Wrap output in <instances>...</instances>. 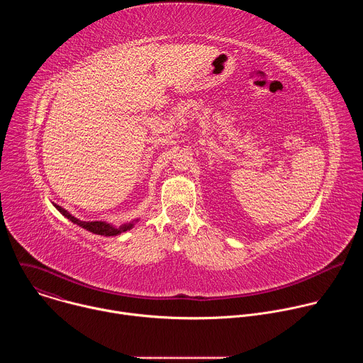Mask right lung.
<instances>
[{"mask_svg":"<svg viewBox=\"0 0 363 363\" xmlns=\"http://www.w3.org/2000/svg\"><path fill=\"white\" fill-rule=\"evenodd\" d=\"M57 210L66 217V218H69L72 223H74V224H77V225H80V227H83V228H86V230H89L90 233H94V234H99V235H106V237H111V235H118V234H121V233H125V231H128V230H130L132 228V224H125V225H122V227H119V228H113V227H111L109 224H105V223H99V221H93V223H84V221H80V220H77V218H74V217H72L66 210H63L62 206H59L57 205Z\"/></svg>","mask_w":363,"mask_h":363,"instance_id":"right-lung-1","label":"right lung"}]
</instances>
